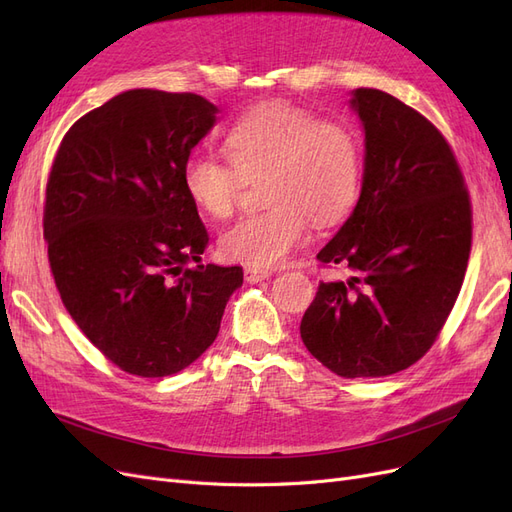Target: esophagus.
<instances>
[{
	"label": "esophagus",
	"instance_id": "1",
	"mask_svg": "<svg viewBox=\"0 0 512 512\" xmlns=\"http://www.w3.org/2000/svg\"><path fill=\"white\" fill-rule=\"evenodd\" d=\"M269 275H271V273L265 271V269H256V267H245V269H243V277H245L247 284H258V282H262V280H267Z\"/></svg>",
	"mask_w": 512,
	"mask_h": 512
}]
</instances>
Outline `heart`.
I'll return each mask as SVG.
<instances>
[{
    "label": "heart",
    "mask_w": 512,
    "mask_h": 512,
    "mask_svg": "<svg viewBox=\"0 0 512 512\" xmlns=\"http://www.w3.org/2000/svg\"><path fill=\"white\" fill-rule=\"evenodd\" d=\"M228 159L192 153L183 164V190L209 218L235 211L245 179L267 173V211L226 228L220 250L247 267L269 269L297 247L309 228L335 226L361 190V145L344 123L322 121L288 102L245 111L226 130Z\"/></svg>",
    "instance_id": "obj_1"
}]
</instances>
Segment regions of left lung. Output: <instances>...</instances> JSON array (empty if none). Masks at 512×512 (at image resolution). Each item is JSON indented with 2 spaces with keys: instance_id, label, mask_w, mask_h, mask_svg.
Returning <instances> with one entry per match:
<instances>
[{
  "instance_id": "left-lung-1",
  "label": "left lung",
  "mask_w": 512,
  "mask_h": 512,
  "mask_svg": "<svg viewBox=\"0 0 512 512\" xmlns=\"http://www.w3.org/2000/svg\"><path fill=\"white\" fill-rule=\"evenodd\" d=\"M365 130L361 196L318 252L348 280L320 282L301 339L342 378L408 369L436 342L466 275L472 205L451 145L380 89H354Z\"/></svg>"
}]
</instances>
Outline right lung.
<instances>
[{"label":"right lung","mask_w":512,"mask_h":512,"mask_svg":"<svg viewBox=\"0 0 512 512\" xmlns=\"http://www.w3.org/2000/svg\"><path fill=\"white\" fill-rule=\"evenodd\" d=\"M215 115L196 94L123 91L66 132L46 181L42 224L61 301L132 376L194 363L243 284L241 267L200 265L209 235L181 181Z\"/></svg>","instance_id":"obj_1"}]
</instances>
